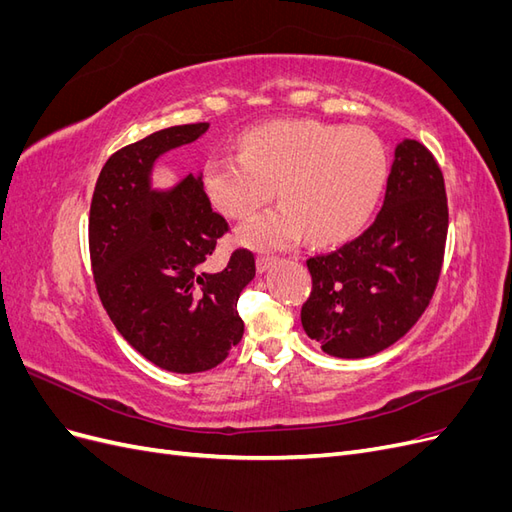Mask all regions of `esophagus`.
<instances>
[{
    "label": "esophagus",
    "instance_id": "esophagus-1",
    "mask_svg": "<svg viewBox=\"0 0 512 512\" xmlns=\"http://www.w3.org/2000/svg\"><path fill=\"white\" fill-rule=\"evenodd\" d=\"M275 262V258L273 256H258V260H256V265H258V271L260 273H265L271 265Z\"/></svg>",
    "mask_w": 512,
    "mask_h": 512
}]
</instances>
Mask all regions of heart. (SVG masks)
Listing matches in <instances>:
<instances>
[{"mask_svg":"<svg viewBox=\"0 0 512 512\" xmlns=\"http://www.w3.org/2000/svg\"><path fill=\"white\" fill-rule=\"evenodd\" d=\"M389 177L386 147L367 128L322 121H277L247 132L241 156L218 153L205 164L213 207L245 220L275 194L282 205L239 230L260 250L290 247L305 235L327 245L352 237L374 213Z\"/></svg>","mask_w":512,"mask_h":512,"instance_id":"b5f03b06","label":"heart"}]
</instances>
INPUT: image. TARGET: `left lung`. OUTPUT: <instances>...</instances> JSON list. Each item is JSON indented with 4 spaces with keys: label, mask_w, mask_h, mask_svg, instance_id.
I'll use <instances>...</instances> for the list:
<instances>
[{
    "label": "left lung",
    "mask_w": 512,
    "mask_h": 512,
    "mask_svg": "<svg viewBox=\"0 0 512 512\" xmlns=\"http://www.w3.org/2000/svg\"><path fill=\"white\" fill-rule=\"evenodd\" d=\"M446 232L442 170L423 143L406 138L395 147L374 224L339 250L307 260L305 333L337 359H365L393 346L433 297Z\"/></svg>",
    "instance_id": "8db88e82"
}]
</instances>
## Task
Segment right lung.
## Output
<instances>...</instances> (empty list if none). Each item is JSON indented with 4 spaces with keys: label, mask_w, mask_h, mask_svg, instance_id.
<instances>
[{
    "label": "right lung",
    "mask_w": 512,
    "mask_h": 512,
    "mask_svg": "<svg viewBox=\"0 0 512 512\" xmlns=\"http://www.w3.org/2000/svg\"><path fill=\"white\" fill-rule=\"evenodd\" d=\"M207 130L173 126L115 151L89 211L91 269L106 314L136 352L177 374L213 369L241 342L237 301L256 275L250 250L209 269L228 222L213 211L203 175L166 192L151 188L156 160Z\"/></svg>",
    "instance_id": "1"
}]
</instances>
